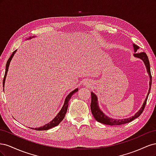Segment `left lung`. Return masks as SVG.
<instances>
[{"label":"left lung","mask_w":156,"mask_h":156,"mask_svg":"<svg viewBox=\"0 0 156 156\" xmlns=\"http://www.w3.org/2000/svg\"><path fill=\"white\" fill-rule=\"evenodd\" d=\"M133 48H134V52L135 53L133 54L135 57L139 58L140 59L142 60L145 66L146 69H147V72L149 75L150 77V83H149V90L147 94V96H146L145 100L143 103V104L140 108V110L137 112L135 113V115L133 116H131L130 118H128V119H111L107 115H105L104 113H103L101 110L100 107H99L98 105V98L96 95L94 93L91 92V104H90V108H91V111L92 115L98 122H100V123L104 124L106 125H110V126H118V125H121V124H124L126 123H129V122L133 121L135 120L136 118H138L144 111V108L145 107L146 101H147V99L148 97V95L150 92V89H151V85H152V75H151V72H150V62L148 60V58L147 55L144 52H142V53H136V52L137 51V50L139 49V47L137 46L135 44H133Z\"/></svg>","instance_id":"1"}]
</instances>
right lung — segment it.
Listing matches in <instances>:
<instances>
[{"label": "right lung", "mask_w": 156, "mask_h": 156, "mask_svg": "<svg viewBox=\"0 0 156 156\" xmlns=\"http://www.w3.org/2000/svg\"><path fill=\"white\" fill-rule=\"evenodd\" d=\"M32 37H34V36H32L31 37H29V39H31L32 38ZM17 50L14 51L13 52V53L12 54V55L10 56V58H9L7 61V63H6V71H5V74H4V79H3V87H4V83H5V80H6V75H7V73H8V67L9 66H10V63L11 62L12 60V58H13V56L14 55V54L16 53ZM79 90L78 88H76L74 90H73L72 92H71L68 95L66 96V98L65 99V101H64V105L63 107H62V108H61V110L60 111V112H58V114L56 115L55 116V119L52 120L51 122H50L49 123L45 125H44V126H41L40 127H37V128H33L35 130H37V131H44V130H48V129H49L51 128H53V127L58 126L61 121H62L64 118L65 116V115L66 113L67 112V110H68V102H69V100L71 99V98H72V95L73 94H75V92H77V91Z\"/></svg>", "instance_id": "right-lung-1"}]
</instances>
